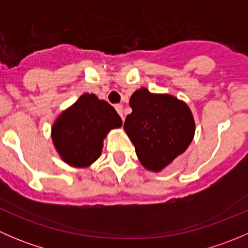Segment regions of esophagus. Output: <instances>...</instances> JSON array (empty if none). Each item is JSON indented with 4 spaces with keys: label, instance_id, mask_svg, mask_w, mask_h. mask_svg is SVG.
<instances>
[{
    "label": "esophagus",
    "instance_id": "34e87169",
    "mask_svg": "<svg viewBox=\"0 0 248 248\" xmlns=\"http://www.w3.org/2000/svg\"><path fill=\"white\" fill-rule=\"evenodd\" d=\"M115 109H116V111L119 112V115H120V116H121V119L124 120V107H122V104H116V106H115Z\"/></svg>",
    "mask_w": 248,
    "mask_h": 248
}]
</instances>
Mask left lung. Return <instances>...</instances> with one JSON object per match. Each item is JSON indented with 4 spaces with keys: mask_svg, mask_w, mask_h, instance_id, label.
<instances>
[{
    "mask_svg": "<svg viewBox=\"0 0 248 248\" xmlns=\"http://www.w3.org/2000/svg\"><path fill=\"white\" fill-rule=\"evenodd\" d=\"M132 112L124 128L136 147L140 163L161 171L184 154L194 137L196 124L188 106L167 93L137 90L129 99Z\"/></svg>",
    "mask_w": 248,
    "mask_h": 248,
    "instance_id": "8db88e82",
    "label": "left lung"
}]
</instances>
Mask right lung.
<instances>
[{
  "mask_svg": "<svg viewBox=\"0 0 248 248\" xmlns=\"http://www.w3.org/2000/svg\"><path fill=\"white\" fill-rule=\"evenodd\" d=\"M121 126V117L108 102L93 93H84L57 117L51 139L62 161L86 168L101 156L108 132Z\"/></svg>",
  "mask_w": 248,
  "mask_h": 248,
  "instance_id": "1",
  "label": "right lung"
}]
</instances>
